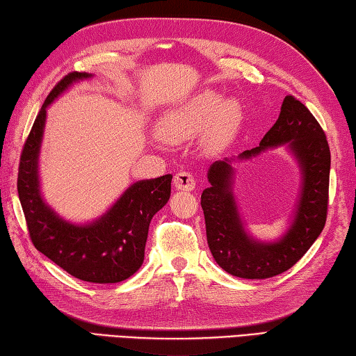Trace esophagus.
Segmentation results:
<instances>
[{
	"label": "esophagus",
	"instance_id": "34e87169",
	"mask_svg": "<svg viewBox=\"0 0 356 356\" xmlns=\"http://www.w3.org/2000/svg\"><path fill=\"white\" fill-rule=\"evenodd\" d=\"M173 186L179 191H193L195 186H197V179L192 175L191 172H178L175 177H173Z\"/></svg>",
	"mask_w": 356,
	"mask_h": 356
}]
</instances>
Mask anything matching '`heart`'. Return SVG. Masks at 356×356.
I'll return each instance as SVG.
<instances>
[{
	"mask_svg": "<svg viewBox=\"0 0 356 356\" xmlns=\"http://www.w3.org/2000/svg\"><path fill=\"white\" fill-rule=\"evenodd\" d=\"M241 121L243 106L238 99H222V93L207 89L165 115L159 130L165 138L179 140L197 135L206 129L204 147L213 152L232 141Z\"/></svg>",
	"mask_w": 356,
	"mask_h": 356,
	"instance_id": "b5f03b06",
	"label": "heart"
}]
</instances>
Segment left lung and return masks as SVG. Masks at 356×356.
Returning a JSON list of instances; mask_svg holds the SVG:
<instances>
[{
  "label": "left lung",
  "mask_w": 356,
  "mask_h": 356,
  "mask_svg": "<svg viewBox=\"0 0 356 356\" xmlns=\"http://www.w3.org/2000/svg\"><path fill=\"white\" fill-rule=\"evenodd\" d=\"M281 144H289L298 158L302 191L292 227L278 243L253 241L244 232L232 195V159L215 161L209 169L210 187L201 195L209 249L220 267L234 277L264 280L289 270L324 229L329 206V143L320 122L293 95L282 101L277 122L259 146L244 150L238 158L248 159Z\"/></svg>",
  "instance_id": "8db88e82"
}]
</instances>
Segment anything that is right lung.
<instances>
[{"mask_svg":"<svg viewBox=\"0 0 356 356\" xmlns=\"http://www.w3.org/2000/svg\"><path fill=\"white\" fill-rule=\"evenodd\" d=\"M89 76L83 72H70L50 90L21 152L17 187L29 235L36 250L72 277L108 284L127 280L141 267L149 224L170 198L172 175L138 181L107 213L89 226L66 222L46 206L38 181V152L46 107L76 79Z\"/></svg>","mask_w":356,"mask_h":356,"instance_id":"add662e5","label":"right lung"}]
</instances>
